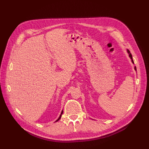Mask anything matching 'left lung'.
Listing matches in <instances>:
<instances>
[{
    "mask_svg": "<svg viewBox=\"0 0 149 149\" xmlns=\"http://www.w3.org/2000/svg\"><path fill=\"white\" fill-rule=\"evenodd\" d=\"M127 53H128V54H129V56L130 57V59H131V61H132V63L134 64V61H133V59H132V55H131V53H130V51L129 50V49H127ZM134 70H137V69H136V66H134Z\"/></svg>",
    "mask_w": 149,
    "mask_h": 149,
    "instance_id": "obj_1",
    "label": "left lung"
}]
</instances>
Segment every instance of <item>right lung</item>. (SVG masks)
I'll list each match as a JSON object with an SVG mask.
<instances>
[{"label":"right lung","instance_id":"obj_1","mask_svg":"<svg viewBox=\"0 0 149 149\" xmlns=\"http://www.w3.org/2000/svg\"><path fill=\"white\" fill-rule=\"evenodd\" d=\"M63 111H61V114H60V117H59V118H58V119L55 121V122H57L58 120H59L60 119V118H61V115H62V114H63Z\"/></svg>","mask_w":149,"mask_h":149}]
</instances>
